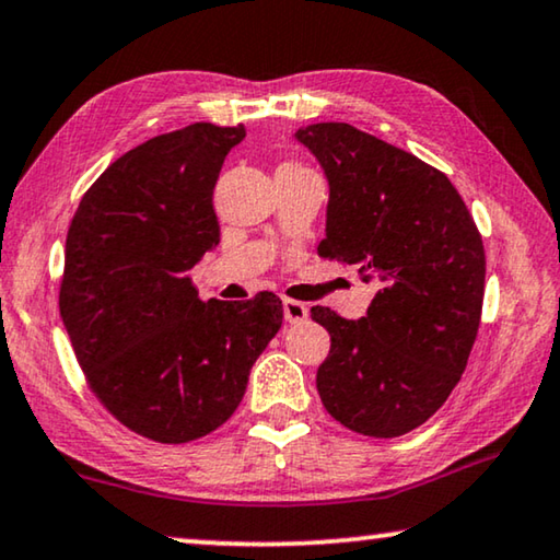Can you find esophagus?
I'll list each match as a JSON object with an SVG mask.
<instances>
[{"label":"esophagus","instance_id":"34e87169","mask_svg":"<svg viewBox=\"0 0 560 560\" xmlns=\"http://www.w3.org/2000/svg\"><path fill=\"white\" fill-rule=\"evenodd\" d=\"M282 315H285L288 323H303L307 318V307L298 303V300L285 298L282 300Z\"/></svg>","mask_w":560,"mask_h":560}]
</instances>
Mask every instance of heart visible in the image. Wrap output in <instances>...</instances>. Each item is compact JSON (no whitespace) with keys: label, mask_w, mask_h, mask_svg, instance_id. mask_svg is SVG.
I'll use <instances>...</instances> for the list:
<instances>
[{"label":"heart","mask_w":560,"mask_h":560,"mask_svg":"<svg viewBox=\"0 0 560 560\" xmlns=\"http://www.w3.org/2000/svg\"><path fill=\"white\" fill-rule=\"evenodd\" d=\"M300 168H307L300 164V161H282V164L278 166V172H300Z\"/></svg>","instance_id":"b5f03b06"}]
</instances>
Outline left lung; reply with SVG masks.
<instances>
[{"label":"left lung","mask_w":560,"mask_h":560,"mask_svg":"<svg viewBox=\"0 0 560 560\" xmlns=\"http://www.w3.org/2000/svg\"><path fill=\"white\" fill-rule=\"evenodd\" d=\"M295 139L328 176L318 255L378 282L361 320L330 307L318 394L328 415L366 436H401L447 401L467 366L485 295V247L440 168L348 124H313Z\"/></svg>","instance_id":"1"}]
</instances>
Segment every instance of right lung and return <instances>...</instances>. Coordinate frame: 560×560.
Instances as JSON below:
<instances>
[{"instance_id":"obj_1","label":"right lung","mask_w":560,"mask_h":560,"mask_svg":"<svg viewBox=\"0 0 560 560\" xmlns=\"http://www.w3.org/2000/svg\"><path fill=\"white\" fill-rule=\"evenodd\" d=\"M245 126L191 124L136 145L83 194L60 315L91 392L145 440H199L240 407L282 300L201 303L186 272L220 245L212 194Z\"/></svg>"}]
</instances>
